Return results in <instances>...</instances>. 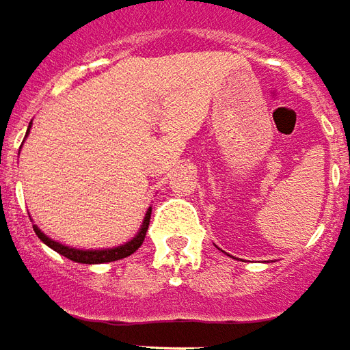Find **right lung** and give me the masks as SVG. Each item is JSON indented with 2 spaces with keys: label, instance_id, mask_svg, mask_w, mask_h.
<instances>
[{
  "label": "right lung",
  "instance_id": "add662e5",
  "mask_svg": "<svg viewBox=\"0 0 350 350\" xmlns=\"http://www.w3.org/2000/svg\"><path fill=\"white\" fill-rule=\"evenodd\" d=\"M31 126V124H29ZM29 133V128H28ZM150 207H148L147 215H145V219H143V224H141V230L137 232V235L131 239V241L124 243L120 247H115V249H101V250H81V249H73V247H66V245H62V243L54 241L51 237H46V235L39 230L37 226H33L36 230L37 237L44 243V245H49L52 250H56V252H60L62 256H66V258L73 260V262H79V264H103V262H115V260L126 258V256H130L133 254L135 250L139 249L143 241H145V235H147L148 230V222H150Z\"/></svg>",
  "mask_w": 350,
  "mask_h": 350
}]
</instances>
